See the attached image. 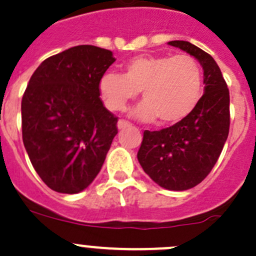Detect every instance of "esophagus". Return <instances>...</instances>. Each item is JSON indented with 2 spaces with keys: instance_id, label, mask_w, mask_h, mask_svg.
<instances>
[{
  "instance_id": "esophagus-1",
  "label": "esophagus",
  "mask_w": 256,
  "mask_h": 256,
  "mask_svg": "<svg viewBox=\"0 0 256 256\" xmlns=\"http://www.w3.org/2000/svg\"><path fill=\"white\" fill-rule=\"evenodd\" d=\"M129 122H127V120H118V123H117V127H118V129H124V128H127V127H129Z\"/></svg>"
}]
</instances>
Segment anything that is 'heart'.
I'll use <instances>...</instances> for the list:
<instances>
[{
    "mask_svg": "<svg viewBox=\"0 0 256 256\" xmlns=\"http://www.w3.org/2000/svg\"><path fill=\"white\" fill-rule=\"evenodd\" d=\"M202 70L196 58L179 56H136L123 66L122 76L108 72L100 80V94L113 112L124 110L142 92L143 102L133 116L144 122L159 120L172 126L186 120L202 96Z\"/></svg>",
    "mask_w": 256,
    "mask_h": 256,
    "instance_id": "1",
    "label": "heart"
}]
</instances>
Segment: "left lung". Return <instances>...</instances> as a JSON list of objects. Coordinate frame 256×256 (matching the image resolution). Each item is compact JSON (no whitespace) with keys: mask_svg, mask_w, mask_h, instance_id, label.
<instances>
[{"mask_svg":"<svg viewBox=\"0 0 256 256\" xmlns=\"http://www.w3.org/2000/svg\"><path fill=\"white\" fill-rule=\"evenodd\" d=\"M168 44L193 56L203 67L204 94L182 122L143 134L138 162L159 186L186 190L210 173L222 150L230 126L229 90L214 58L186 41Z\"/></svg>","mask_w":256,"mask_h":256,"instance_id":"1","label":"left lung"}]
</instances>
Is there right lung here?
<instances>
[{"label": "right lung", "instance_id": "right-lung-1", "mask_svg": "<svg viewBox=\"0 0 256 256\" xmlns=\"http://www.w3.org/2000/svg\"><path fill=\"white\" fill-rule=\"evenodd\" d=\"M112 50L76 46L44 60L21 103L22 138L34 170L58 193L84 190L100 173L117 117L100 98V80Z\"/></svg>", "mask_w": 256, "mask_h": 256}]
</instances>
